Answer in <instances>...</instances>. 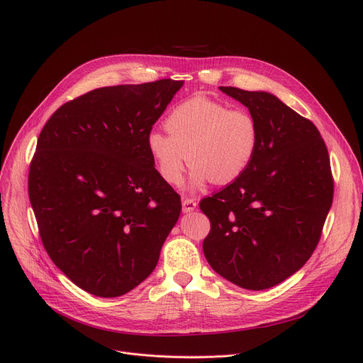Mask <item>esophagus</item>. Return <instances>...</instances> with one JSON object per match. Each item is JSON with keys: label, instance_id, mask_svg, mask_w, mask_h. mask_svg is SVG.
<instances>
[{"label": "esophagus", "instance_id": "34e87169", "mask_svg": "<svg viewBox=\"0 0 363 363\" xmlns=\"http://www.w3.org/2000/svg\"><path fill=\"white\" fill-rule=\"evenodd\" d=\"M196 207H197V203H196L193 199H184V200H182V212H184V213L193 212Z\"/></svg>", "mask_w": 363, "mask_h": 363}]
</instances>
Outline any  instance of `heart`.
Segmentation results:
<instances>
[{"mask_svg":"<svg viewBox=\"0 0 363 363\" xmlns=\"http://www.w3.org/2000/svg\"><path fill=\"white\" fill-rule=\"evenodd\" d=\"M164 126L169 135L151 130L147 148L169 185L182 182L186 159L193 166L191 186L233 182L249 167L259 143V126L250 111L204 95L172 108Z\"/></svg>","mask_w":363,"mask_h":363,"instance_id":"1","label":"heart"}]
</instances>
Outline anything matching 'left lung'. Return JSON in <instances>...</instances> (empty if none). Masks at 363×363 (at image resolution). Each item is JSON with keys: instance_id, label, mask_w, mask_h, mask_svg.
I'll use <instances>...</instances> for the list:
<instances>
[{"instance_id": "8db88e82", "label": "left lung", "mask_w": 363, "mask_h": 363, "mask_svg": "<svg viewBox=\"0 0 363 363\" xmlns=\"http://www.w3.org/2000/svg\"><path fill=\"white\" fill-rule=\"evenodd\" d=\"M259 126L244 174L201 200L211 219L203 252L213 271L245 290H266L309 260L333 204L330 156L316 126L264 91L219 86Z\"/></svg>"}]
</instances>
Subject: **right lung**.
Wrapping results in <instances>:
<instances>
[{"label":"right lung","instance_id":"right-lung-1","mask_svg":"<svg viewBox=\"0 0 363 363\" xmlns=\"http://www.w3.org/2000/svg\"><path fill=\"white\" fill-rule=\"evenodd\" d=\"M184 81L89 91L54 111L29 169V200L45 250L79 289L119 297L159 262L181 213L147 137Z\"/></svg>","mask_w":363,"mask_h":363}]
</instances>
